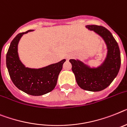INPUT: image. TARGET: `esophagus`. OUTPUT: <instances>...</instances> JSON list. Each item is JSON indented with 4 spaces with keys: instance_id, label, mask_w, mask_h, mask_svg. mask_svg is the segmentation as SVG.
Listing matches in <instances>:
<instances>
[{
    "instance_id": "esophagus-1",
    "label": "esophagus",
    "mask_w": 127,
    "mask_h": 127,
    "mask_svg": "<svg viewBox=\"0 0 127 127\" xmlns=\"http://www.w3.org/2000/svg\"><path fill=\"white\" fill-rule=\"evenodd\" d=\"M69 58H70V57H66V59H67V60H68Z\"/></svg>"
}]
</instances>
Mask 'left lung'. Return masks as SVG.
Returning a JSON list of instances; mask_svg holds the SVG:
<instances>
[{
    "label": "left lung",
    "mask_w": 127,
    "mask_h": 127,
    "mask_svg": "<svg viewBox=\"0 0 127 127\" xmlns=\"http://www.w3.org/2000/svg\"><path fill=\"white\" fill-rule=\"evenodd\" d=\"M86 28L88 30L94 31L104 40L107 49L105 60L96 67H91L79 59H70V62L79 87L88 91L99 92L107 88L120 71V48L112 34L105 27L87 25Z\"/></svg>",
    "instance_id": "left-lung-1"
}]
</instances>
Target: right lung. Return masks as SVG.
<instances>
[{
  "label": "right lung",
  "mask_w": 127,
  "mask_h": 127,
  "mask_svg": "<svg viewBox=\"0 0 127 127\" xmlns=\"http://www.w3.org/2000/svg\"><path fill=\"white\" fill-rule=\"evenodd\" d=\"M33 31L19 33L13 39L6 54V66L16 87L28 94L39 96L54 90L66 59L40 68L26 67L19 58L18 44L24 34Z\"/></svg>",
  "instance_id": "add662e5"
}]
</instances>
